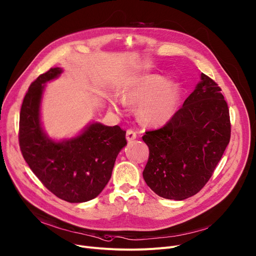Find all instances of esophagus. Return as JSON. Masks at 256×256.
<instances>
[{
  "instance_id": "obj_1",
  "label": "esophagus",
  "mask_w": 256,
  "mask_h": 256,
  "mask_svg": "<svg viewBox=\"0 0 256 256\" xmlns=\"http://www.w3.org/2000/svg\"><path fill=\"white\" fill-rule=\"evenodd\" d=\"M136 138H137V132H136L132 130H126V140L128 142L132 141V140H134Z\"/></svg>"
}]
</instances>
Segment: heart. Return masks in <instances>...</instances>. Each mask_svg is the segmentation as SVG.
I'll use <instances>...</instances> for the list:
<instances>
[{"instance_id": "b5f03b06", "label": "heart", "mask_w": 256, "mask_h": 256, "mask_svg": "<svg viewBox=\"0 0 256 256\" xmlns=\"http://www.w3.org/2000/svg\"><path fill=\"white\" fill-rule=\"evenodd\" d=\"M181 98L180 85L166 81L156 74L141 76L128 83L122 90L120 103L116 98H110V106L118 111L120 104H139L138 115L149 126H162L173 117Z\"/></svg>"}]
</instances>
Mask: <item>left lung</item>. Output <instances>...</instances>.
Masks as SVG:
<instances>
[{
    "mask_svg": "<svg viewBox=\"0 0 256 256\" xmlns=\"http://www.w3.org/2000/svg\"><path fill=\"white\" fill-rule=\"evenodd\" d=\"M230 139V111L221 88L207 75L160 128L147 130L149 158L143 171L158 196L182 200L211 178Z\"/></svg>",
    "mask_w": 256,
    "mask_h": 256,
    "instance_id": "1",
    "label": "left lung"
}]
</instances>
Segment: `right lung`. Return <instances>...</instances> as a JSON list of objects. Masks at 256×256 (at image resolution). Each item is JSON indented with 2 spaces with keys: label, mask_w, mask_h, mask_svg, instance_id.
<instances>
[{
  "label": "right lung",
  "mask_w": 256,
  "mask_h": 256,
  "mask_svg": "<svg viewBox=\"0 0 256 256\" xmlns=\"http://www.w3.org/2000/svg\"><path fill=\"white\" fill-rule=\"evenodd\" d=\"M62 73L60 68H51L30 84L20 110V146L48 190L69 202H83L96 198L109 182L118 153L126 145V130L92 122L74 138H49L41 122L42 96L46 82Z\"/></svg>",
  "instance_id": "add662e5"
}]
</instances>
